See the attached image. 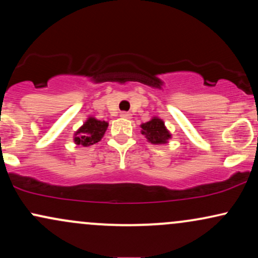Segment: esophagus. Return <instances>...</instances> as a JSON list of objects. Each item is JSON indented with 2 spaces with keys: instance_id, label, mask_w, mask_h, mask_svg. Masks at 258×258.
<instances>
[{
  "instance_id": "esophagus-1",
  "label": "esophagus",
  "mask_w": 258,
  "mask_h": 258,
  "mask_svg": "<svg viewBox=\"0 0 258 258\" xmlns=\"http://www.w3.org/2000/svg\"><path fill=\"white\" fill-rule=\"evenodd\" d=\"M120 116L122 117V119H131V117H132V115L130 114V112L122 111V112H121V114H120Z\"/></svg>"
}]
</instances>
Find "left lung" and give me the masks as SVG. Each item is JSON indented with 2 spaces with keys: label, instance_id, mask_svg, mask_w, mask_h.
Here are the masks:
<instances>
[{
  "label": "left lung",
  "instance_id": "1",
  "mask_svg": "<svg viewBox=\"0 0 258 258\" xmlns=\"http://www.w3.org/2000/svg\"><path fill=\"white\" fill-rule=\"evenodd\" d=\"M142 135L153 144H165L171 138L170 132L165 127V122L159 117H153L146 123H142Z\"/></svg>",
  "mask_w": 258,
  "mask_h": 258
}]
</instances>
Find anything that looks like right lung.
Returning a JSON list of instances; mask_svg holds the SVG:
<instances>
[{
  "label": "right lung",
  "mask_w": 258,
  "mask_h": 258,
  "mask_svg": "<svg viewBox=\"0 0 258 258\" xmlns=\"http://www.w3.org/2000/svg\"><path fill=\"white\" fill-rule=\"evenodd\" d=\"M108 127V122L94 119V117H88L86 122L78 130L74 137V142L78 146L90 147L92 144L98 143L103 138Z\"/></svg>",
  "instance_id": "obj_1"
}]
</instances>
